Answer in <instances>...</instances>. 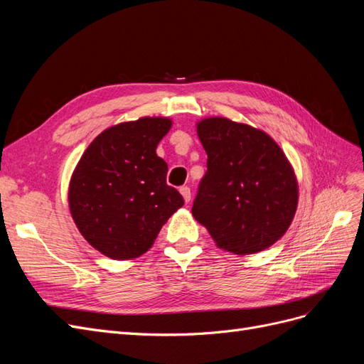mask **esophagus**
I'll list each match as a JSON object with an SVG mask.
<instances>
[{
	"label": "esophagus",
	"mask_w": 364,
	"mask_h": 364,
	"mask_svg": "<svg viewBox=\"0 0 364 364\" xmlns=\"http://www.w3.org/2000/svg\"><path fill=\"white\" fill-rule=\"evenodd\" d=\"M179 191H181L182 197H183V200H185L186 203H188V202L191 200V190L188 188V186H181Z\"/></svg>",
	"instance_id": "34e87169"
}]
</instances>
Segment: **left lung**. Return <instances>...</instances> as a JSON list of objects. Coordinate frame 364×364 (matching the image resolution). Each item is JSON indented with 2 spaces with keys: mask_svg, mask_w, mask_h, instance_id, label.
<instances>
[{
  "mask_svg": "<svg viewBox=\"0 0 364 364\" xmlns=\"http://www.w3.org/2000/svg\"><path fill=\"white\" fill-rule=\"evenodd\" d=\"M197 135L208 155L193 203L194 218L218 247L249 255L285 234L297 208L289 159L266 132L228 118H205Z\"/></svg>",
  "mask_w": 364,
  "mask_h": 364,
  "instance_id": "obj_1",
  "label": "left lung"
}]
</instances>
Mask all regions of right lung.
Instances as JSON below:
<instances>
[{
	"label": "right lung",
	"instance_id": "obj_1",
	"mask_svg": "<svg viewBox=\"0 0 364 364\" xmlns=\"http://www.w3.org/2000/svg\"><path fill=\"white\" fill-rule=\"evenodd\" d=\"M171 119L144 117L102 132L83 153L70 182V211L80 234L112 259L147 252L162 225L183 205L167 185L156 155Z\"/></svg>",
	"mask_w": 364,
	"mask_h": 364
}]
</instances>
